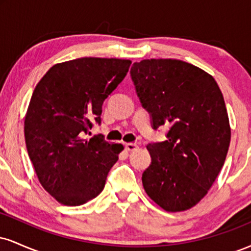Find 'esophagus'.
I'll list each match as a JSON object with an SVG mask.
<instances>
[{
	"label": "esophagus",
	"mask_w": 251,
	"mask_h": 251,
	"mask_svg": "<svg viewBox=\"0 0 251 251\" xmlns=\"http://www.w3.org/2000/svg\"><path fill=\"white\" fill-rule=\"evenodd\" d=\"M125 149L127 150V151L132 152V151H135V150L138 149V146L135 145V144H133V143H126L125 144Z\"/></svg>",
	"instance_id": "esophagus-1"
}]
</instances>
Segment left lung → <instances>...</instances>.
Masks as SVG:
<instances>
[{
  "instance_id": "obj_1",
  "label": "left lung",
  "mask_w": 251,
  "mask_h": 251,
  "mask_svg": "<svg viewBox=\"0 0 251 251\" xmlns=\"http://www.w3.org/2000/svg\"><path fill=\"white\" fill-rule=\"evenodd\" d=\"M131 77L153 128L169 127L168 140L148 145L144 189L166 211L192 208L208 194L229 150L223 94L209 73L181 60L134 62Z\"/></svg>"
}]
</instances>
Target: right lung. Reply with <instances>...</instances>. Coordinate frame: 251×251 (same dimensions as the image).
I'll return each instance as SVG.
<instances>
[{
	"label": "right lung",
	"mask_w": 251,
	"mask_h": 251,
	"mask_svg": "<svg viewBox=\"0 0 251 251\" xmlns=\"http://www.w3.org/2000/svg\"><path fill=\"white\" fill-rule=\"evenodd\" d=\"M129 66V60L105 57L56 63L34 89L25 119V146L43 189L63 205L96 198L124 150L103 135L89 140L83 135L92 122H101L102 103Z\"/></svg>",
	"instance_id": "right-lung-1"
}]
</instances>
